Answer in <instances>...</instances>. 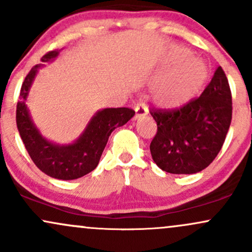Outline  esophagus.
Instances as JSON below:
<instances>
[{
  "instance_id": "1",
  "label": "esophagus",
  "mask_w": 252,
  "mask_h": 252,
  "mask_svg": "<svg viewBox=\"0 0 252 252\" xmlns=\"http://www.w3.org/2000/svg\"><path fill=\"white\" fill-rule=\"evenodd\" d=\"M147 114H148V109H147V106L144 104H137L135 106V120L146 116Z\"/></svg>"
}]
</instances>
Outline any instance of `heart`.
<instances>
[{"mask_svg": "<svg viewBox=\"0 0 252 252\" xmlns=\"http://www.w3.org/2000/svg\"><path fill=\"white\" fill-rule=\"evenodd\" d=\"M187 56V52L176 47L170 52L172 62ZM207 79V68L200 59L186 57L166 71L152 86L153 100L164 108L185 105L200 92Z\"/></svg>", "mask_w": 252, "mask_h": 252, "instance_id": "obj_1", "label": "heart"}]
</instances>
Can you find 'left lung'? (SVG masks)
<instances>
[{
  "mask_svg": "<svg viewBox=\"0 0 252 252\" xmlns=\"http://www.w3.org/2000/svg\"><path fill=\"white\" fill-rule=\"evenodd\" d=\"M150 115L158 131L150 143L154 162L170 174H194L220 152L232 120V96L219 66L198 98L180 108L158 109Z\"/></svg>",
  "mask_w": 252,
  "mask_h": 252,
  "instance_id": "1",
  "label": "left lung"
}]
</instances>
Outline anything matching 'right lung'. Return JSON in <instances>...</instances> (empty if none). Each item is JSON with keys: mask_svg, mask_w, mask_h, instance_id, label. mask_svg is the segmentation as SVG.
Returning a JSON list of instances; mask_svg holds the SVG:
<instances>
[{"mask_svg": "<svg viewBox=\"0 0 252 252\" xmlns=\"http://www.w3.org/2000/svg\"><path fill=\"white\" fill-rule=\"evenodd\" d=\"M59 51H50L41 58L46 63L54 59ZM34 66L25 78L16 105V124L28 154L45 174L60 180H73L89 174L97 167L109 136L118 126L131 120L135 111L129 108H111L98 111L90 121L85 131L74 143L57 146L40 135L28 114L26 98L37 72Z\"/></svg>", "mask_w": 252, "mask_h": 252, "instance_id": "1", "label": "right lung"}]
</instances>
